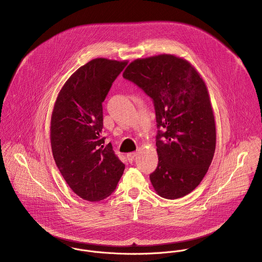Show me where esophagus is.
Segmentation results:
<instances>
[{"instance_id": "34e87169", "label": "esophagus", "mask_w": 262, "mask_h": 262, "mask_svg": "<svg viewBox=\"0 0 262 262\" xmlns=\"http://www.w3.org/2000/svg\"><path fill=\"white\" fill-rule=\"evenodd\" d=\"M136 156H137L136 152H130V154H127V155H126V158H127V160H128L129 163H133L134 160H135V158H136Z\"/></svg>"}]
</instances>
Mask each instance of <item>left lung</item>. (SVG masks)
I'll list each match as a JSON object with an SVG mask.
<instances>
[{
	"mask_svg": "<svg viewBox=\"0 0 262 262\" xmlns=\"http://www.w3.org/2000/svg\"><path fill=\"white\" fill-rule=\"evenodd\" d=\"M123 78L154 101L159 164L149 177L157 193L178 199L205 176L215 149V123L205 83L188 62L159 55L132 62Z\"/></svg>",
	"mask_w": 262,
	"mask_h": 262,
	"instance_id": "left-lung-1",
	"label": "left lung"
}]
</instances>
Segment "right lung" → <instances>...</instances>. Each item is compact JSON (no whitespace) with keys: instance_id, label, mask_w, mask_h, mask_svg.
Here are the masks:
<instances>
[{"instance_id":"1","label":"right lung","mask_w":262,"mask_h":262,"mask_svg":"<svg viewBox=\"0 0 262 262\" xmlns=\"http://www.w3.org/2000/svg\"><path fill=\"white\" fill-rule=\"evenodd\" d=\"M126 65L97 58L80 67L59 92L52 114L56 165L69 188L91 202L113 193L125 168L101 134L102 102Z\"/></svg>"}]
</instances>
